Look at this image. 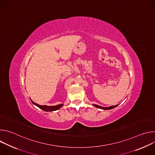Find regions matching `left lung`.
Wrapping results in <instances>:
<instances>
[{
  "label": "left lung",
  "instance_id": "obj_1",
  "mask_svg": "<svg viewBox=\"0 0 155 155\" xmlns=\"http://www.w3.org/2000/svg\"><path fill=\"white\" fill-rule=\"evenodd\" d=\"M93 105L97 108H101V109H104V110H109V109H112L115 107H116L118 105H112V106H110V107H101V106H99V105H97L96 104H93Z\"/></svg>",
  "mask_w": 155,
  "mask_h": 155
}]
</instances>
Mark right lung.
Listing matches in <instances>:
<instances>
[{"mask_svg":"<svg viewBox=\"0 0 155 155\" xmlns=\"http://www.w3.org/2000/svg\"><path fill=\"white\" fill-rule=\"evenodd\" d=\"M33 104L35 105L36 106H37L38 108H41V110H44V111H46V112H52V111H54V110H58L59 108H60L62 105L63 104H59V105H55V106H47V105H40L35 102H34L32 100H31Z\"/></svg>","mask_w":155,"mask_h":155,"instance_id":"obj_1","label":"right lung"}]
</instances>
